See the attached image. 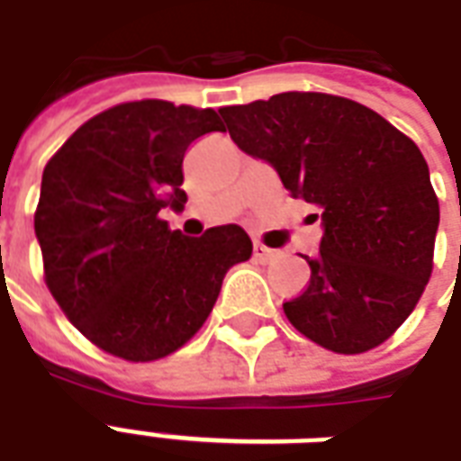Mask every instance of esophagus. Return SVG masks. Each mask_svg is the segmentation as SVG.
Returning <instances> with one entry per match:
<instances>
[{"mask_svg":"<svg viewBox=\"0 0 461 461\" xmlns=\"http://www.w3.org/2000/svg\"><path fill=\"white\" fill-rule=\"evenodd\" d=\"M276 254H279V251L269 249V247H264L261 241H257V244H254V259L261 261V264H267V261H271V259H274V257H276Z\"/></svg>","mask_w":461,"mask_h":461,"instance_id":"obj_1","label":"esophagus"}]
</instances>
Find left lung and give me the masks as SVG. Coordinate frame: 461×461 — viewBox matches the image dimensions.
Masks as SVG:
<instances>
[{
    "mask_svg": "<svg viewBox=\"0 0 461 461\" xmlns=\"http://www.w3.org/2000/svg\"><path fill=\"white\" fill-rule=\"evenodd\" d=\"M220 115L240 150L269 162L294 197L321 207L309 286L284 303L294 329L346 356L390 339L432 274L439 202L420 148L340 95L291 91Z\"/></svg>",
    "mask_w": 461,
    "mask_h": 461,
    "instance_id": "left-lung-1",
    "label": "left lung"
}]
</instances>
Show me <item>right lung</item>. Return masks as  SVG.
<instances>
[{
    "label": "right lung",
    "instance_id": "right-lung-1",
    "mask_svg": "<svg viewBox=\"0 0 461 461\" xmlns=\"http://www.w3.org/2000/svg\"><path fill=\"white\" fill-rule=\"evenodd\" d=\"M224 131L212 108L135 101L98 113L46 162L34 230L46 286L68 321L105 353L148 363L202 329L224 274L251 257L237 224L202 237L172 231L185 210L182 158Z\"/></svg>",
    "mask_w": 461,
    "mask_h": 461
}]
</instances>
